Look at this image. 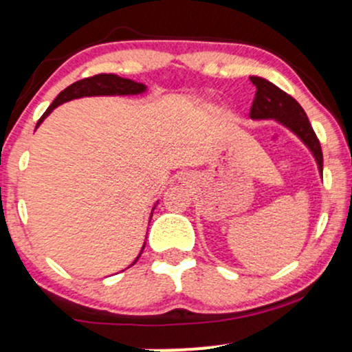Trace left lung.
<instances>
[{
	"label": "left lung",
	"mask_w": 352,
	"mask_h": 352,
	"mask_svg": "<svg viewBox=\"0 0 352 352\" xmlns=\"http://www.w3.org/2000/svg\"><path fill=\"white\" fill-rule=\"evenodd\" d=\"M250 80L256 87V94H254L250 117L253 120L272 119L274 122L281 124L283 127L288 129L289 132H293L308 147L311 155L316 160L319 175L322 177L321 145H319L318 137L314 134L308 116L302 111V107L292 96L286 94L280 87L270 82L268 79L260 78V76H250Z\"/></svg>",
	"instance_id": "left-lung-1"
}]
</instances>
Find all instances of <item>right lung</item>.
Masks as SVG:
<instances>
[{
	"instance_id": "add662e5",
	"label": "right lung",
	"mask_w": 352,
	"mask_h": 352,
	"mask_svg": "<svg viewBox=\"0 0 352 352\" xmlns=\"http://www.w3.org/2000/svg\"><path fill=\"white\" fill-rule=\"evenodd\" d=\"M144 92H147V86H145V84L137 82V80H132L127 78H120V76H117V74H98V76H92V78H87V79H80V80H78V82L71 84V86H67L64 91L59 92L58 98L52 100V104L47 107V111L44 112L41 119L38 120L36 129L43 124V120L46 119V117L50 116L56 107L60 106V104H64V102H69V100H72V99L94 98V96H139V94H144ZM157 204H159V200H157ZM157 204L153 205V208L151 212V220H152L153 210H155ZM144 248H145V241H144L142 250H140L139 256L132 261L131 266L135 265V261L140 258Z\"/></svg>"
}]
</instances>
